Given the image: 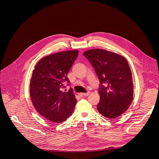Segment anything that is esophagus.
<instances>
[{
  "label": "esophagus",
  "instance_id": "1",
  "mask_svg": "<svg viewBox=\"0 0 159 159\" xmlns=\"http://www.w3.org/2000/svg\"><path fill=\"white\" fill-rule=\"evenodd\" d=\"M89 94L90 93L89 92L88 93H80V95H82V96H88Z\"/></svg>",
  "mask_w": 159,
  "mask_h": 159
}]
</instances>
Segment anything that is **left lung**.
<instances>
[{
	"label": "left lung",
	"mask_w": 159,
	"mask_h": 159,
	"mask_svg": "<svg viewBox=\"0 0 159 159\" xmlns=\"http://www.w3.org/2000/svg\"><path fill=\"white\" fill-rule=\"evenodd\" d=\"M84 55L93 66L101 83L98 112L108 119L117 118L126 111L133 98L132 74L127 60L103 49L88 50Z\"/></svg>",
	"instance_id": "8db88e82"
}]
</instances>
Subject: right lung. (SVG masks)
<instances>
[{
  "label": "right lung",
  "instance_id": "1",
  "mask_svg": "<svg viewBox=\"0 0 159 159\" xmlns=\"http://www.w3.org/2000/svg\"><path fill=\"white\" fill-rule=\"evenodd\" d=\"M79 50L47 55L36 64L30 80V93L37 112L49 121L61 123L73 112L77 99L72 89L63 91V82H70L68 75Z\"/></svg>",
  "mask_w": 159,
  "mask_h": 159
}]
</instances>
